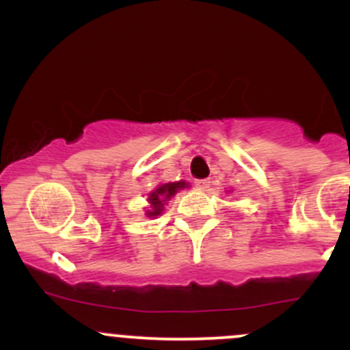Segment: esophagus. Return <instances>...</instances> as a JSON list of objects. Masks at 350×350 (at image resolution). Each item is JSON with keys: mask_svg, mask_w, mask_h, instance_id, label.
<instances>
[{"mask_svg": "<svg viewBox=\"0 0 350 350\" xmlns=\"http://www.w3.org/2000/svg\"><path fill=\"white\" fill-rule=\"evenodd\" d=\"M208 186H210V181H208V179H198L196 181V188L206 189Z\"/></svg>", "mask_w": 350, "mask_h": 350, "instance_id": "34e87169", "label": "esophagus"}]
</instances>
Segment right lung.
<instances>
[{"mask_svg":"<svg viewBox=\"0 0 350 350\" xmlns=\"http://www.w3.org/2000/svg\"><path fill=\"white\" fill-rule=\"evenodd\" d=\"M186 186L185 181L181 183H165V185L159 186L155 191L150 193L149 196V203H150V210H147V215L149 217H157L161 215L162 208H164V203L169 200L172 195L178 193V189H183Z\"/></svg>","mask_w":350,"mask_h":350,"instance_id":"right-lung-1","label":"right lung"}]
</instances>
